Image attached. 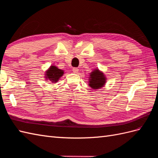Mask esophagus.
<instances>
[{
  "label": "esophagus",
  "mask_w": 158,
  "mask_h": 158,
  "mask_svg": "<svg viewBox=\"0 0 158 158\" xmlns=\"http://www.w3.org/2000/svg\"><path fill=\"white\" fill-rule=\"evenodd\" d=\"M78 71H79V69L77 68H76V67L73 68V72L75 73H77Z\"/></svg>",
  "instance_id": "1"
}]
</instances>
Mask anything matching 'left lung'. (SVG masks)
<instances>
[{"instance_id": "8db88e82", "label": "left lung", "mask_w": 158, "mask_h": 158, "mask_svg": "<svg viewBox=\"0 0 158 158\" xmlns=\"http://www.w3.org/2000/svg\"><path fill=\"white\" fill-rule=\"evenodd\" d=\"M89 86L93 89H99L103 87L106 83V78L99 70H95L91 73Z\"/></svg>"}]
</instances>
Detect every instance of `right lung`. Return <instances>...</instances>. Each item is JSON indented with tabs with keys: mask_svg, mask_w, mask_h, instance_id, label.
<instances>
[{
	"mask_svg": "<svg viewBox=\"0 0 158 158\" xmlns=\"http://www.w3.org/2000/svg\"><path fill=\"white\" fill-rule=\"evenodd\" d=\"M63 74V70H60L55 66H51L47 72V77L52 82H56Z\"/></svg>",
	"mask_w": 158,
	"mask_h": 158,
	"instance_id": "right-lung-1",
	"label": "right lung"
}]
</instances>
